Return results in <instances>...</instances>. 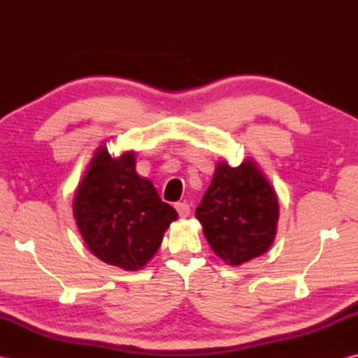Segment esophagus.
<instances>
[{
	"label": "esophagus",
	"instance_id": "34e87169",
	"mask_svg": "<svg viewBox=\"0 0 358 358\" xmlns=\"http://www.w3.org/2000/svg\"><path fill=\"white\" fill-rule=\"evenodd\" d=\"M175 209H177V212H178V215L180 217H183V218H186V217H189L191 215V206H189L187 203H177L175 204Z\"/></svg>",
	"mask_w": 358,
	"mask_h": 358
}]
</instances>
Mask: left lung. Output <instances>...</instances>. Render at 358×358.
I'll use <instances>...</instances> for the list:
<instances>
[{"mask_svg":"<svg viewBox=\"0 0 358 358\" xmlns=\"http://www.w3.org/2000/svg\"><path fill=\"white\" fill-rule=\"evenodd\" d=\"M278 199L254 159L237 167L218 162L195 217L212 250L238 266L263 255L277 234Z\"/></svg>","mask_w":358,"mask_h":358,"instance_id":"left-lung-1","label":"left lung"}]
</instances>
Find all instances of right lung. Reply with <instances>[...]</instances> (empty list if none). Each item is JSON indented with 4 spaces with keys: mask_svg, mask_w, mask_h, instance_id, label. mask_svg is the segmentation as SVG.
Listing matches in <instances>:
<instances>
[{
    "mask_svg": "<svg viewBox=\"0 0 358 358\" xmlns=\"http://www.w3.org/2000/svg\"><path fill=\"white\" fill-rule=\"evenodd\" d=\"M81 237L101 262L138 271L155 255L177 210L135 171V152L112 158L100 146L73 199Z\"/></svg>",
    "mask_w": 358,
    "mask_h": 358,
    "instance_id": "right-lung-1",
    "label": "right lung"
}]
</instances>
